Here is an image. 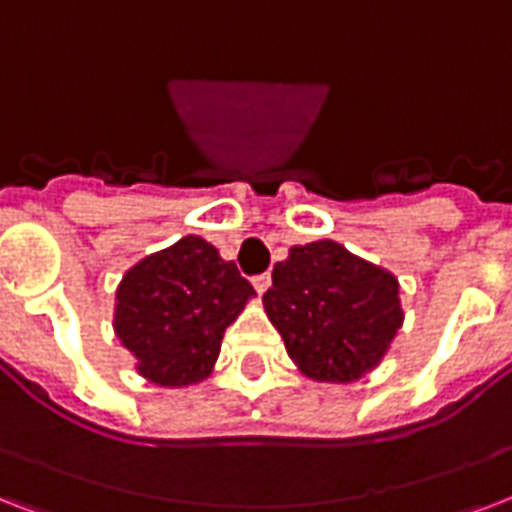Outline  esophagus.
I'll use <instances>...</instances> for the list:
<instances>
[{
    "instance_id": "esophagus-1",
    "label": "esophagus",
    "mask_w": 512,
    "mask_h": 512,
    "mask_svg": "<svg viewBox=\"0 0 512 512\" xmlns=\"http://www.w3.org/2000/svg\"><path fill=\"white\" fill-rule=\"evenodd\" d=\"M269 285H272V275H269V272H264V275H256V277H253V288H256V291H259V293L267 291Z\"/></svg>"
}]
</instances>
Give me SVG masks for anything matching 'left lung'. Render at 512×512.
Segmentation results:
<instances>
[{"instance_id":"left-lung-1","label":"left lung","mask_w":512,"mask_h":512,"mask_svg":"<svg viewBox=\"0 0 512 512\" xmlns=\"http://www.w3.org/2000/svg\"><path fill=\"white\" fill-rule=\"evenodd\" d=\"M264 310L315 382H355L379 366L403 326L398 280L334 240L293 245L272 269Z\"/></svg>"}]
</instances>
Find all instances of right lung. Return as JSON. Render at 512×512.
Segmentation results:
<instances>
[{
    "mask_svg": "<svg viewBox=\"0 0 512 512\" xmlns=\"http://www.w3.org/2000/svg\"><path fill=\"white\" fill-rule=\"evenodd\" d=\"M253 285L208 240L181 237L130 267L117 288L114 334L136 358L138 374L160 387L202 382L221 339Z\"/></svg>",
    "mask_w": 512,
    "mask_h": 512,
    "instance_id": "1",
    "label": "right lung"
}]
</instances>
